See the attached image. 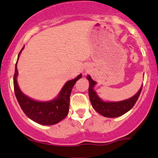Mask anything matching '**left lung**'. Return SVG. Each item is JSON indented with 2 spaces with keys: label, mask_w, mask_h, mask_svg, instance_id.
Wrapping results in <instances>:
<instances>
[{
  "label": "left lung",
  "mask_w": 158,
  "mask_h": 158,
  "mask_svg": "<svg viewBox=\"0 0 158 158\" xmlns=\"http://www.w3.org/2000/svg\"><path fill=\"white\" fill-rule=\"evenodd\" d=\"M87 79L89 81V96L92 107L99 114L106 118H117L130 110L138 101L143 88L142 86L138 93L129 99L119 102H105L100 99L93 89L94 86L96 84L95 81H94L89 75L87 76Z\"/></svg>",
  "instance_id": "1"
}]
</instances>
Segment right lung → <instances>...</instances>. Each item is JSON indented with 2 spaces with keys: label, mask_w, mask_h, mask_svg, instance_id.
Here are the masks:
<instances>
[{
  "label": "right lung",
  "mask_w": 158,
  "mask_h": 158,
  "mask_svg": "<svg viewBox=\"0 0 158 158\" xmlns=\"http://www.w3.org/2000/svg\"><path fill=\"white\" fill-rule=\"evenodd\" d=\"M23 49L20 50L19 55ZM18 74L16 63L15 71L13 78L15 94L20 108L28 118L38 123L49 126L59 123L67 116L69 108V98L72 87L75 84L76 81L82 77V75H79L76 78L69 81L65 83L59 95L55 100L51 101L40 102L34 101L22 93L17 83Z\"/></svg>",
  "instance_id": "add662e5"
}]
</instances>
